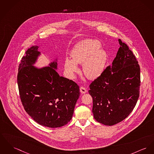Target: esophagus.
I'll return each mask as SVG.
<instances>
[{
  "mask_svg": "<svg viewBox=\"0 0 154 154\" xmlns=\"http://www.w3.org/2000/svg\"><path fill=\"white\" fill-rule=\"evenodd\" d=\"M80 92L82 94H84V93H86L88 92V91L83 87H81L80 88Z\"/></svg>",
  "mask_w": 154,
  "mask_h": 154,
  "instance_id": "obj_1",
  "label": "esophagus"
}]
</instances>
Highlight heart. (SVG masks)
<instances>
[{
	"label": "heart",
	"instance_id": "obj_1",
	"mask_svg": "<svg viewBox=\"0 0 154 154\" xmlns=\"http://www.w3.org/2000/svg\"><path fill=\"white\" fill-rule=\"evenodd\" d=\"M97 40L88 39L78 43L71 52L72 60L66 58L64 62L66 72L74 76L78 71L77 64L83 63V72L90 79L99 78L104 71L107 61V54Z\"/></svg>",
	"mask_w": 154,
	"mask_h": 154
}]
</instances>
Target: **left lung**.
Returning a JSON list of instances; mask_svg holds the SVG:
<instances>
[{
  "instance_id": "8db88e82",
  "label": "left lung",
  "mask_w": 154,
  "mask_h": 154,
  "mask_svg": "<svg viewBox=\"0 0 154 154\" xmlns=\"http://www.w3.org/2000/svg\"><path fill=\"white\" fill-rule=\"evenodd\" d=\"M120 48L112 63L89 86L94 119L106 125L121 122L131 113L140 95V68L127 45Z\"/></svg>"
}]
</instances>
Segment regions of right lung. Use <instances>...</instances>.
Instances as JSON below:
<instances>
[{
    "instance_id": "obj_1",
    "label": "right lung",
    "mask_w": 154,
    "mask_h": 154,
    "mask_svg": "<svg viewBox=\"0 0 154 154\" xmlns=\"http://www.w3.org/2000/svg\"><path fill=\"white\" fill-rule=\"evenodd\" d=\"M39 47L33 45L23 57L19 66L17 84L24 110L41 125L57 128L72 119L79 99V87L57 72V59L50 66H33L41 55Z\"/></svg>"
}]
</instances>
